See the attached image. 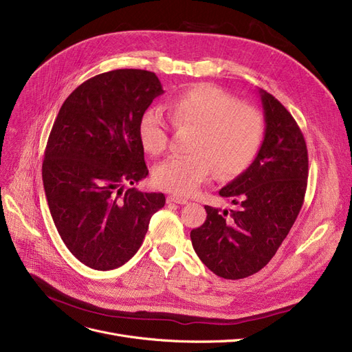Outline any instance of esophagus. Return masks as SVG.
<instances>
[{
	"mask_svg": "<svg viewBox=\"0 0 352 352\" xmlns=\"http://www.w3.org/2000/svg\"><path fill=\"white\" fill-rule=\"evenodd\" d=\"M166 203H175V204H188L186 198H181L178 195H170L166 198Z\"/></svg>",
	"mask_w": 352,
	"mask_h": 352,
	"instance_id": "34e87169",
	"label": "esophagus"
}]
</instances>
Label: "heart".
I'll return each mask as SVG.
<instances>
[{"label":"heart","mask_w":352,"mask_h":352,"mask_svg":"<svg viewBox=\"0 0 352 352\" xmlns=\"http://www.w3.org/2000/svg\"><path fill=\"white\" fill-rule=\"evenodd\" d=\"M174 128H192L190 152L173 157L154 168L155 184L178 195H191L211 178L212 166L220 178H234L252 166L261 154L266 136L262 112L241 103L233 95L198 85L168 103ZM140 142L148 154L158 157L170 142V126L157 109L142 113Z\"/></svg>","instance_id":"obj_1"}]
</instances>
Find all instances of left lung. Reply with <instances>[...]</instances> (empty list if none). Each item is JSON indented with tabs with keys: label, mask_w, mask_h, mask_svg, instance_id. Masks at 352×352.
I'll return each instance as SVG.
<instances>
[{
	"label": "left lung",
	"mask_w": 352,
	"mask_h": 352,
	"mask_svg": "<svg viewBox=\"0 0 352 352\" xmlns=\"http://www.w3.org/2000/svg\"><path fill=\"white\" fill-rule=\"evenodd\" d=\"M262 98L266 136L249 170L220 190L232 210L204 206L207 219L190 233L201 262L217 276L243 279L276 254L302 208L308 149L294 116L267 91Z\"/></svg>",
	"instance_id": "8db88e82"
}]
</instances>
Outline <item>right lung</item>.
Instances as JSON below:
<instances>
[{
    "mask_svg": "<svg viewBox=\"0 0 352 352\" xmlns=\"http://www.w3.org/2000/svg\"><path fill=\"white\" fill-rule=\"evenodd\" d=\"M164 90L155 73L118 69L76 87L54 120L43 186L57 232L83 265L112 270L138 252L162 192L131 187L148 175L138 125Z\"/></svg>",
    "mask_w": 352,
    "mask_h": 352,
    "instance_id": "1",
    "label": "right lung"
}]
</instances>
